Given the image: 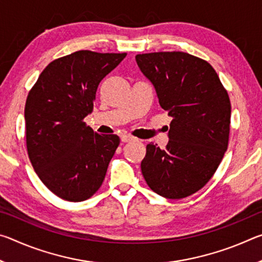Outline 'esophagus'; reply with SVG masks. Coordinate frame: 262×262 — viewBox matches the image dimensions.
<instances>
[{"label":"esophagus","mask_w":262,"mask_h":262,"mask_svg":"<svg viewBox=\"0 0 262 262\" xmlns=\"http://www.w3.org/2000/svg\"><path fill=\"white\" fill-rule=\"evenodd\" d=\"M120 139H121L122 142H130V141H134L135 140L134 137L130 136V135H127V134H122L120 136Z\"/></svg>","instance_id":"34e87169"}]
</instances>
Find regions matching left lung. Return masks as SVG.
<instances>
[{"mask_svg":"<svg viewBox=\"0 0 262 262\" xmlns=\"http://www.w3.org/2000/svg\"><path fill=\"white\" fill-rule=\"evenodd\" d=\"M135 59L172 117L166 148L147 145L142 174L161 196H189L209 181L228 149V92L214 68L188 53H148Z\"/></svg>","mask_w":262,"mask_h":262,"instance_id":"1","label":"left lung"}]
</instances>
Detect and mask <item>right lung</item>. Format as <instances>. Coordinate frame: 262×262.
Segmentation results:
<instances>
[{
  "mask_svg": "<svg viewBox=\"0 0 262 262\" xmlns=\"http://www.w3.org/2000/svg\"><path fill=\"white\" fill-rule=\"evenodd\" d=\"M126 53L78 51L52 61L25 104L26 147L43 185L63 200L79 202L103 184L120 139L99 135L84 122L99 83Z\"/></svg>",
  "mask_w": 262,
  "mask_h": 262,
  "instance_id": "add662e5",
  "label": "right lung"
}]
</instances>
